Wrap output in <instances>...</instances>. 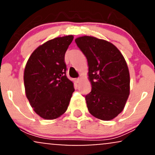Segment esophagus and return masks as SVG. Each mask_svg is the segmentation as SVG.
<instances>
[{"label":"esophagus","mask_w":155,"mask_h":155,"mask_svg":"<svg viewBox=\"0 0 155 155\" xmlns=\"http://www.w3.org/2000/svg\"><path fill=\"white\" fill-rule=\"evenodd\" d=\"M80 81H81V79H80V78H77V79H76V82H77V83H79Z\"/></svg>","instance_id":"34e87169"}]
</instances>
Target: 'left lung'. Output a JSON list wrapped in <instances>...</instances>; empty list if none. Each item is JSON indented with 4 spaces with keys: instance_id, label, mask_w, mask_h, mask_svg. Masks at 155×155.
<instances>
[{
    "instance_id": "left-lung-1",
    "label": "left lung",
    "mask_w": 155,
    "mask_h": 155,
    "mask_svg": "<svg viewBox=\"0 0 155 155\" xmlns=\"http://www.w3.org/2000/svg\"><path fill=\"white\" fill-rule=\"evenodd\" d=\"M75 42L86 56L92 90L85 96L92 116L108 121L122 111L130 94V74L124 57L110 42L92 36Z\"/></svg>"
}]
</instances>
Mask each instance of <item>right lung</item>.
<instances>
[{"label":"right lung","mask_w":155,"mask_h":155,"mask_svg":"<svg viewBox=\"0 0 155 155\" xmlns=\"http://www.w3.org/2000/svg\"><path fill=\"white\" fill-rule=\"evenodd\" d=\"M74 36L58 37L32 53L24 72L27 98L37 114L54 120L66 111L74 87L66 76L65 51Z\"/></svg>","instance_id":"obj_1"}]
</instances>
